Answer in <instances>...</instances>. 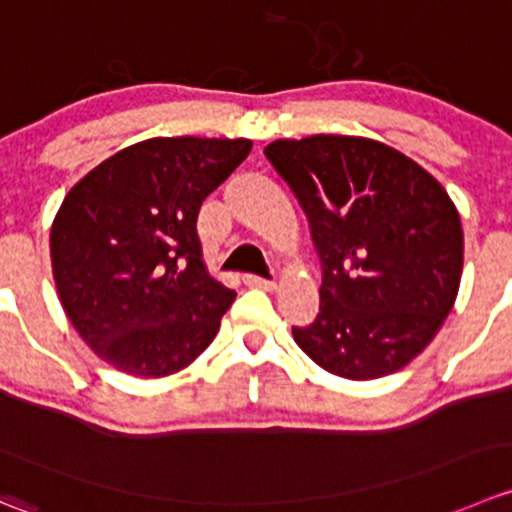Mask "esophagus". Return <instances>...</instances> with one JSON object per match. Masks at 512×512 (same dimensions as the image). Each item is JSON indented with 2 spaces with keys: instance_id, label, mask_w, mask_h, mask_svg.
Returning <instances> with one entry per match:
<instances>
[{
  "instance_id": "esophagus-1",
  "label": "esophagus",
  "mask_w": 512,
  "mask_h": 512,
  "mask_svg": "<svg viewBox=\"0 0 512 512\" xmlns=\"http://www.w3.org/2000/svg\"><path fill=\"white\" fill-rule=\"evenodd\" d=\"M245 285H250V287H262V290H272V287H275V277L245 275Z\"/></svg>"
}]
</instances>
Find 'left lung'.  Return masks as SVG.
<instances>
[{
  "label": "left lung",
  "instance_id": "8db88e82",
  "mask_svg": "<svg viewBox=\"0 0 512 512\" xmlns=\"http://www.w3.org/2000/svg\"><path fill=\"white\" fill-rule=\"evenodd\" d=\"M265 157L295 192L320 257V312L292 327L297 345L347 380L408 365L458 295L463 230L448 192L365 137L277 140Z\"/></svg>",
  "mask_w": 512,
  "mask_h": 512
}]
</instances>
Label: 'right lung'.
<instances>
[{
  "instance_id": "1",
  "label": "right lung",
  "mask_w": 512,
  "mask_h": 512,
  "mask_svg": "<svg viewBox=\"0 0 512 512\" xmlns=\"http://www.w3.org/2000/svg\"><path fill=\"white\" fill-rule=\"evenodd\" d=\"M250 140L155 137L94 167L52 225L64 312L117 370L165 377L220 330L235 290L202 262L197 212L250 155Z\"/></svg>"
}]
</instances>
